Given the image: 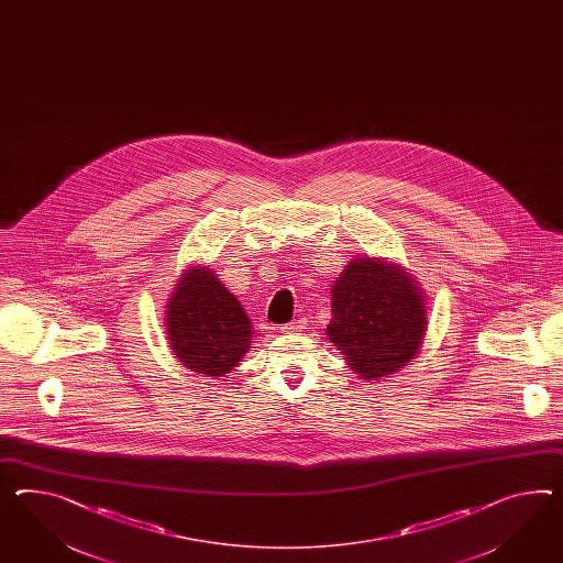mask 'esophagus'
<instances>
[{
  "label": "esophagus",
  "instance_id": "obj_1",
  "mask_svg": "<svg viewBox=\"0 0 563 563\" xmlns=\"http://www.w3.org/2000/svg\"><path fill=\"white\" fill-rule=\"evenodd\" d=\"M300 329H302L300 322H289V324L279 327V332H284V334H296V332H300Z\"/></svg>",
  "mask_w": 563,
  "mask_h": 563
}]
</instances>
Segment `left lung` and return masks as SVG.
<instances>
[{
  "label": "left lung",
  "instance_id": "left-lung-1",
  "mask_svg": "<svg viewBox=\"0 0 563 563\" xmlns=\"http://www.w3.org/2000/svg\"><path fill=\"white\" fill-rule=\"evenodd\" d=\"M329 339L365 379L400 372L417 357L427 332V306L415 277L400 265L357 257L334 279Z\"/></svg>",
  "mask_w": 563,
  "mask_h": 563
}]
</instances>
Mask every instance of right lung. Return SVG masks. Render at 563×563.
I'll return each mask as SVG.
<instances>
[{"mask_svg": "<svg viewBox=\"0 0 563 563\" xmlns=\"http://www.w3.org/2000/svg\"><path fill=\"white\" fill-rule=\"evenodd\" d=\"M167 343L196 374H231L251 346L253 327L245 308L210 267H189L165 306Z\"/></svg>", "mask_w": 563, "mask_h": 563, "instance_id": "1", "label": "right lung"}]
</instances>
